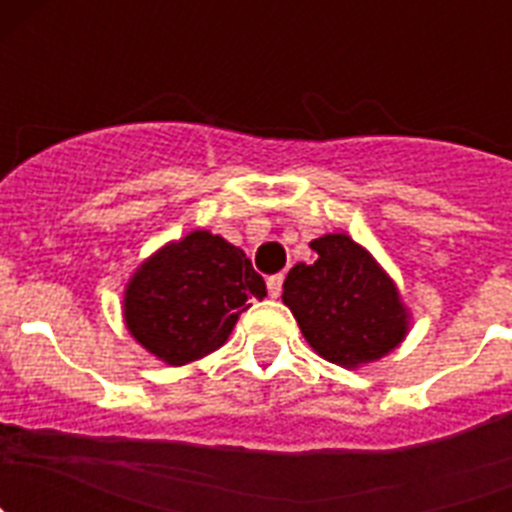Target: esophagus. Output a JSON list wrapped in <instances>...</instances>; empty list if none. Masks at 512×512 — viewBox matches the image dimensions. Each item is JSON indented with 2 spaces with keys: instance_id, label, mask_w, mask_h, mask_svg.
<instances>
[{
  "instance_id": "1",
  "label": "esophagus",
  "mask_w": 512,
  "mask_h": 512,
  "mask_svg": "<svg viewBox=\"0 0 512 512\" xmlns=\"http://www.w3.org/2000/svg\"><path fill=\"white\" fill-rule=\"evenodd\" d=\"M282 284H284V274H271V277L266 279V289H269V295L271 297L282 295Z\"/></svg>"
}]
</instances>
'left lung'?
<instances>
[{"instance_id":"left-lung-1","label":"left lung","mask_w":512,"mask_h":512,"mask_svg":"<svg viewBox=\"0 0 512 512\" xmlns=\"http://www.w3.org/2000/svg\"><path fill=\"white\" fill-rule=\"evenodd\" d=\"M315 264H297L282 300L315 351L341 366L382 359L405 338L408 315L392 279L348 235L312 241Z\"/></svg>"}]
</instances>
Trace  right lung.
Here are the masks:
<instances>
[{"label": "right lung", "instance_id": "add662e5", "mask_svg": "<svg viewBox=\"0 0 512 512\" xmlns=\"http://www.w3.org/2000/svg\"><path fill=\"white\" fill-rule=\"evenodd\" d=\"M251 297H266V284L246 253L194 230L135 271L125 323L140 346L182 366L223 346Z\"/></svg>", "mask_w": 512, "mask_h": 512}]
</instances>
